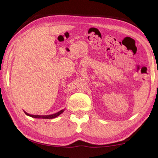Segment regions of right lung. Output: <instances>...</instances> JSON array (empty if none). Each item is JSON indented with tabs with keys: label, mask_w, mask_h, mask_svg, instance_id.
<instances>
[{
	"label": "right lung",
	"mask_w": 158,
	"mask_h": 158,
	"mask_svg": "<svg viewBox=\"0 0 158 158\" xmlns=\"http://www.w3.org/2000/svg\"><path fill=\"white\" fill-rule=\"evenodd\" d=\"M64 110V109L60 110V111H58V113H56L54 114H52V115H31L28 113H26V111H24V113H26V115H27L28 116H30L31 117H33V118H36V119H53L55 118V117L59 116L60 114H62Z\"/></svg>",
	"instance_id": "obj_1"
}]
</instances>
